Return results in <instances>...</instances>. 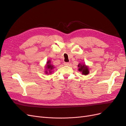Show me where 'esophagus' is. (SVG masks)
I'll return each instance as SVG.
<instances>
[{
    "instance_id": "34e87169",
    "label": "esophagus",
    "mask_w": 126,
    "mask_h": 126,
    "mask_svg": "<svg viewBox=\"0 0 126 126\" xmlns=\"http://www.w3.org/2000/svg\"><path fill=\"white\" fill-rule=\"evenodd\" d=\"M63 64H64V65H65V66H68V65H69V63H66V62H64V63H63Z\"/></svg>"
}]
</instances>
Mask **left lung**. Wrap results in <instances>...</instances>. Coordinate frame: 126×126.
Returning <instances> with one entry per match:
<instances>
[{"label": "left lung", "mask_w": 126, "mask_h": 126, "mask_svg": "<svg viewBox=\"0 0 126 126\" xmlns=\"http://www.w3.org/2000/svg\"><path fill=\"white\" fill-rule=\"evenodd\" d=\"M78 67H79V69L78 70L79 71H81L82 72V74L83 75H88L89 74V70H88V67L86 66L85 64H78Z\"/></svg>", "instance_id": "obj_1"}]
</instances>
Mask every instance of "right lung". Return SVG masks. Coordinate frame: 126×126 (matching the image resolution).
Returning <instances> with one entry per match:
<instances>
[{
    "instance_id": "add662e5",
    "label": "right lung",
    "mask_w": 126,
    "mask_h": 126,
    "mask_svg": "<svg viewBox=\"0 0 126 126\" xmlns=\"http://www.w3.org/2000/svg\"><path fill=\"white\" fill-rule=\"evenodd\" d=\"M47 63V66H46V68H47V70H48V71L49 72V74H50V73H51V72H52L51 70L53 69H54V67H53V66H52V64H50V60H48ZM48 72V71H46V73L47 74Z\"/></svg>"
}]
</instances>
